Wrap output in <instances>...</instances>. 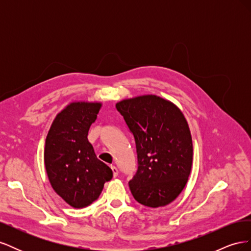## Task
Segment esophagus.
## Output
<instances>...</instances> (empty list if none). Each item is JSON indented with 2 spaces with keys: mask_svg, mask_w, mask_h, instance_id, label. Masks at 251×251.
<instances>
[{
  "mask_svg": "<svg viewBox=\"0 0 251 251\" xmlns=\"http://www.w3.org/2000/svg\"><path fill=\"white\" fill-rule=\"evenodd\" d=\"M111 169H112V171H113V176H114V178H116L117 176H118V170H117V168L116 166H111Z\"/></svg>",
  "mask_w": 251,
  "mask_h": 251,
  "instance_id": "obj_1",
  "label": "esophagus"
}]
</instances>
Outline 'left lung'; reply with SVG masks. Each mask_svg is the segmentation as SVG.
<instances>
[{
  "mask_svg": "<svg viewBox=\"0 0 251 251\" xmlns=\"http://www.w3.org/2000/svg\"><path fill=\"white\" fill-rule=\"evenodd\" d=\"M133 133L138 170L128 182L135 200L160 207L173 202L187 183L193 141L183 113L157 95H141L116 103Z\"/></svg>",
  "mask_w": 251,
  "mask_h": 251,
  "instance_id": "8db88e82",
  "label": "left lung"
}]
</instances>
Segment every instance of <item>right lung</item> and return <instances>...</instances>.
Wrapping results in <instances>:
<instances>
[{"mask_svg": "<svg viewBox=\"0 0 251 251\" xmlns=\"http://www.w3.org/2000/svg\"><path fill=\"white\" fill-rule=\"evenodd\" d=\"M101 102L72 101L53 120L46 137L44 162L50 184L66 203L82 208L94 202L113 177L88 140Z\"/></svg>", "mask_w": 251, "mask_h": 251, "instance_id": "1", "label": "right lung"}]
</instances>
